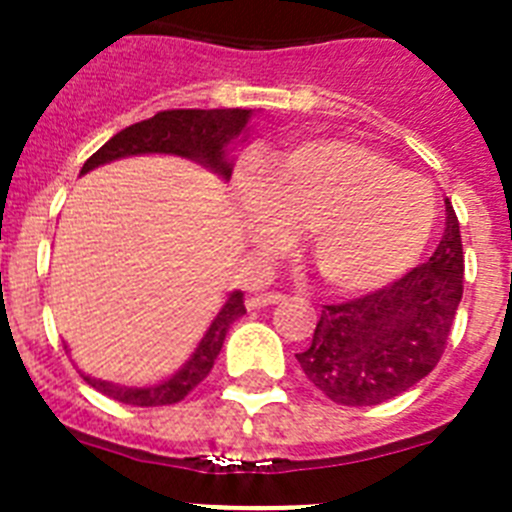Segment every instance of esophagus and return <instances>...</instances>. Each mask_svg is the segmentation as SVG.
I'll return each mask as SVG.
<instances>
[{"label": "esophagus", "instance_id": "obj_1", "mask_svg": "<svg viewBox=\"0 0 512 512\" xmlns=\"http://www.w3.org/2000/svg\"><path fill=\"white\" fill-rule=\"evenodd\" d=\"M285 301V295L282 293H256L251 295L246 301L248 308H264V306H277V303Z\"/></svg>", "mask_w": 512, "mask_h": 512}]
</instances>
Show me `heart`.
I'll return each instance as SVG.
<instances>
[{"instance_id":"heart-1","label":"heart","mask_w":512,"mask_h":512,"mask_svg":"<svg viewBox=\"0 0 512 512\" xmlns=\"http://www.w3.org/2000/svg\"><path fill=\"white\" fill-rule=\"evenodd\" d=\"M235 188L248 232L274 243L285 227L308 235L316 272L337 290H374L408 272L432 238V185L353 141H303L240 164Z\"/></svg>"}]
</instances>
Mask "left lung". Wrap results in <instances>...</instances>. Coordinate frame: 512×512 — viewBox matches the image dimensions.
<instances>
[{"instance_id":"8db88e82","label":"left lung","mask_w":512,"mask_h":512,"mask_svg":"<svg viewBox=\"0 0 512 512\" xmlns=\"http://www.w3.org/2000/svg\"><path fill=\"white\" fill-rule=\"evenodd\" d=\"M437 251L398 282L356 301L324 306L303 374L340 405H379L411 390L445 353L463 298V243L450 201Z\"/></svg>"}]
</instances>
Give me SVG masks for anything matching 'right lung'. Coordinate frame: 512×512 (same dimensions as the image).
<instances>
[{"label":"right lung","mask_w":512,"mask_h":512,"mask_svg":"<svg viewBox=\"0 0 512 512\" xmlns=\"http://www.w3.org/2000/svg\"><path fill=\"white\" fill-rule=\"evenodd\" d=\"M253 117V109H167L143 122H135L130 128L112 135L99 151H96L80 175L96 170L101 164H109L114 159L143 154H172L183 156L190 162L204 164L206 170L219 175L222 180H230L232 175V146L243 143V135L248 130V122ZM246 314L243 306V293L232 290L227 295L225 306L211 319L209 329L198 340L196 350L190 353L188 361L172 374L156 384L146 387H128V384L104 382L83 374L94 390L104 392L107 398L125 405H138V408H156V405H172L196 390L198 384L209 377L211 366L217 361L222 342H225L227 329L235 319Z\"/></svg>","instance_id":"obj_1"}]
</instances>
